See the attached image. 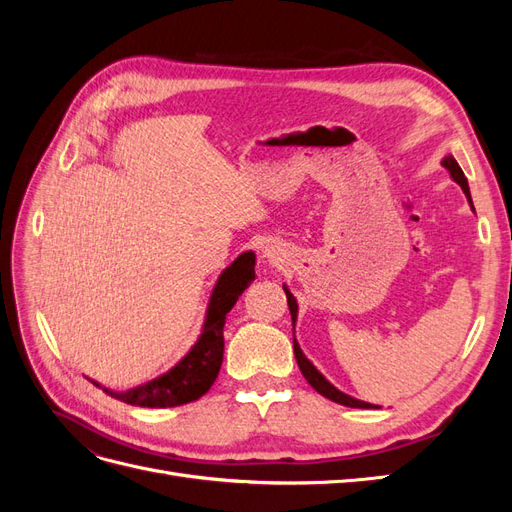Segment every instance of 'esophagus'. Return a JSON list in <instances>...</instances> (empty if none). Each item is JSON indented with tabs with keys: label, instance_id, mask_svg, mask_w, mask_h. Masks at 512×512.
Wrapping results in <instances>:
<instances>
[{
	"label": "esophagus",
	"instance_id": "1",
	"mask_svg": "<svg viewBox=\"0 0 512 512\" xmlns=\"http://www.w3.org/2000/svg\"><path fill=\"white\" fill-rule=\"evenodd\" d=\"M267 256H269V254H267Z\"/></svg>",
	"mask_w": 512,
	"mask_h": 512
}]
</instances>
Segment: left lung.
I'll list each match as a JSON object with an SVG mask.
<instances>
[{"label": "left lung", "mask_w": 512, "mask_h": 512, "mask_svg": "<svg viewBox=\"0 0 512 512\" xmlns=\"http://www.w3.org/2000/svg\"><path fill=\"white\" fill-rule=\"evenodd\" d=\"M442 164H444V168H448V173H451V177L461 185V190L466 192V196H468V200H470V205H472L468 179H466V175H463V170L459 168L457 160H455L453 156H448V158L442 160ZM284 290H286V288H284ZM286 299H288L290 316H292V324H294V318H297V301H294V297H292V294H290L288 290H286ZM294 359H297L299 369H301V374L305 376V380H307L309 384H312V389H316L322 397H327V399L335 401V404H342V406H348V408H374L371 404H365V401H359V399H354V397H350V395H346V393H342V391H337L331 382L324 380V376L320 374V371L303 356V352H301V348H299V344H297V339H294Z\"/></svg>", "instance_id": "left-lung-1"}]
</instances>
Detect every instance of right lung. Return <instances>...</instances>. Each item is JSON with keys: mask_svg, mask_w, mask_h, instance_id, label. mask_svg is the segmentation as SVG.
I'll return each instance as SVG.
<instances>
[{"mask_svg": "<svg viewBox=\"0 0 512 512\" xmlns=\"http://www.w3.org/2000/svg\"><path fill=\"white\" fill-rule=\"evenodd\" d=\"M256 256L252 252L241 254L220 275L209 303L207 322L196 346L164 376L136 386L128 393H113L102 389L123 404L141 408H175L190 404L203 397L220 374L224 359V322L226 314L241 297V292L256 280Z\"/></svg>", "mask_w": 512, "mask_h": 512, "instance_id": "right-lung-1", "label": "right lung"}]
</instances>
